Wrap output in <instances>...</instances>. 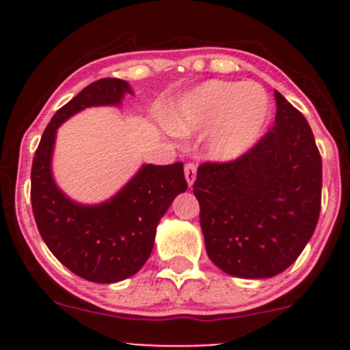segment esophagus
<instances>
[{"label": "esophagus", "instance_id": "esophagus-1", "mask_svg": "<svg viewBox=\"0 0 350 350\" xmlns=\"http://www.w3.org/2000/svg\"><path fill=\"white\" fill-rule=\"evenodd\" d=\"M185 176H186V181H188V185L193 186V183H195V179H196V165L193 164V162H188V164L185 165Z\"/></svg>", "mask_w": 350, "mask_h": 350}]
</instances>
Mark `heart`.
I'll return each mask as SVG.
<instances>
[{"mask_svg": "<svg viewBox=\"0 0 350 350\" xmlns=\"http://www.w3.org/2000/svg\"><path fill=\"white\" fill-rule=\"evenodd\" d=\"M271 103L256 83L208 81L172 107L167 125L178 135L206 133V149L218 161L249 152L267 129Z\"/></svg>", "mask_w": 350, "mask_h": 350, "instance_id": "1", "label": "heart"}]
</instances>
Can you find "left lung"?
Wrapping results in <instances>:
<instances>
[{
	"label": "left lung",
	"instance_id": "8db88e82",
	"mask_svg": "<svg viewBox=\"0 0 350 350\" xmlns=\"http://www.w3.org/2000/svg\"><path fill=\"white\" fill-rule=\"evenodd\" d=\"M274 125L230 162H204L193 185L206 254L245 280L288 269L315 232L322 157L305 116L281 93Z\"/></svg>",
	"mask_w": 350,
	"mask_h": 350
}]
</instances>
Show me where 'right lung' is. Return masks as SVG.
<instances>
[{
  "label": "right lung",
  "instance_id": "obj_1",
  "mask_svg": "<svg viewBox=\"0 0 350 350\" xmlns=\"http://www.w3.org/2000/svg\"><path fill=\"white\" fill-rule=\"evenodd\" d=\"M126 93L132 94V88L116 77L84 88L52 116L31 164V210L42 239L67 269L93 283L133 276L152 252L159 220L188 188L183 162L144 164L115 196L100 204L76 203L57 188L51 164L59 126L84 108L116 107Z\"/></svg>",
  "mask_w": 350,
  "mask_h": 350
}]
</instances>
